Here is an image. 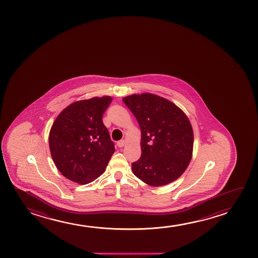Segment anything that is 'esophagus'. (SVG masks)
Wrapping results in <instances>:
<instances>
[{
    "instance_id": "34e87169",
    "label": "esophagus",
    "mask_w": 258,
    "mask_h": 258,
    "mask_svg": "<svg viewBox=\"0 0 258 258\" xmlns=\"http://www.w3.org/2000/svg\"><path fill=\"white\" fill-rule=\"evenodd\" d=\"M117 145L118 147H123L124 145H126V141L125 140H120L119 142H117Z\"/></svg>"
}]
</instances>
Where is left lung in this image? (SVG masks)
Here are the masks:
<instances>
[{
    "label": "left lung",
    "mask_w": 258,
    "mask_h": 258,
    "mask_svg": "<svg viewBox=\"0 0 258 258\" xmlns=\"http://www.w3.org/2000/svg\"><path fill=\"white\" fill-rule=\"evenodd\" d=\"M122 101L141 130V158L132 163L133 173L152 187L177 180L193 153L194 133L186 113L168 99L148 92L124 97Z\"/></svg>",
    "instance_id": "1"
}]
</instances>
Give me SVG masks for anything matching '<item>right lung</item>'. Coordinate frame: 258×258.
Here are the masks:
<instances>
[{
  "instance_id": "right-lung-1",
  "label": "right lung",
  "mask_w": 258,
  "mask_h": 258,
  "mask_svg": "<svg viewBox=\"0 0 258 258\" xmlns=\"http://www.w3.org/2000/svg\"><path fill=\"white\" fill-rule=\"evenodd\" d=\"M112 100L110 96L78 100L53 121L50 152L57 169L69 180L88 184L105 172L114 146L102 116Z\"/></svg>"
}]
</instances>
